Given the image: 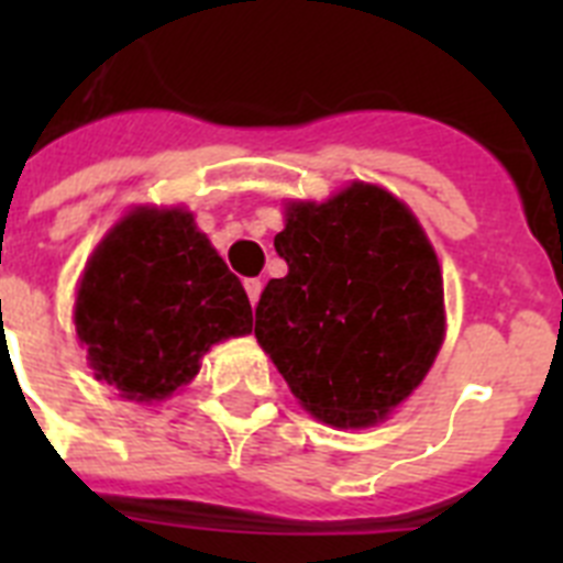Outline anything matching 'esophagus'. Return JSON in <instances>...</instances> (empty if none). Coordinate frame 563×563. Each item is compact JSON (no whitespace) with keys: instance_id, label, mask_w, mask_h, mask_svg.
Segmentation results:
<instances>
[{"instance_id":"34e87169","label":"esophagus","mask_w":563,"mask_h":563,"mask_svg":"<svg viewBox=\"0 0 563 563\" xmlns=\"http://www.w3.org/2000/svg\"><path fill=\"white\" fill-rule=\"evenodd\" d=\"M262 278H245V290H247V298H251V305L256 307L258 296H262Z\"/></svg>"}]
</instances>
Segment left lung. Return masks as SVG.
I'll return each instance as SVG.
<instances>
[{
  "label": "left lung",
  "mask_w": 563,
  "mask_h": 563,
  "mask_svg": "<svg viewBox=\"0 0 563 563\" xmlns=\"http://www.w3.org/2000/svg\"><path fill=\"white\" fill-rule=\"evenodd\" d=\"M287 262L256 307V338L316 420H386L429 375L445 338L442 273L409 206L369 183L287 202Z\"/></svg>",
  "instance_id": "1"
}]
</instances>
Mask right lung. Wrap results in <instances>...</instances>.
I'll return each mask as SVG.
<instances>
[{
    "mask_svg": "<svg viewBox=\"0 0 563 563\" xmlns=\"http://www.w3.org/2000/svg\"><path fill=\"white\" fill-rule=\"evenodd\" d=\"M251 330L245 287L186 208L129 211L78 282V341L98 380L126 400H166L213 343Z\"/></svg>",
    "mask_w": 563,
    "mask_h": 563,
    "instance_id": "1",
    "label": "right lung"
}]
</instances>
